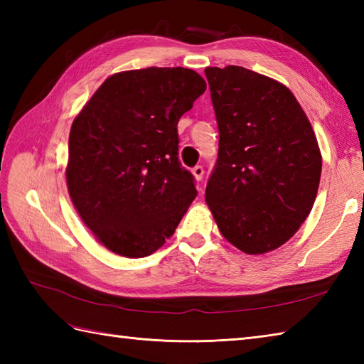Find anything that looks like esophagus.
I'll return each instance as SVG.
<instances>
[{"instance_id": "esophagus-1", "label": "esophagus", "mask_w": 364, "mask_h": 364, "mask_svg": "<svg viewBox=\"0 0 364 364\" xmlns=\"http://www.w3.org/2000/svg\"><path fill=\"white\" fill-rule=\"evenodd\" d=\"M192 173H194V176H196V180H197V181H202L203 173H205L203 166H196L194 168H192Z\"/></svg>"}]
</instances>
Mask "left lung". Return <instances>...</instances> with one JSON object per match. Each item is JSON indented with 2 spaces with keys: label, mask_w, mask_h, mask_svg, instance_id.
Instances as JSON below:
<instances>
[{
  "label": "left lung",
  "mask_w": 364,
  "mask_h": 364,
  "mask_svg": "<svg viewBox=\"0 0 364 364\" xmlns=\"http://www.w3.org/2000/svg\"><path fill=\"white\" fill-rule=\"evenodd\" d=\"M219 127L206 203L222 236L261 255L283 245L310 214L322 158L292 92L244 67H206Z\"/></svg>",
  "instance_id": "1"
}]
</instances>
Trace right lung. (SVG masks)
<instances>
[{"label":"right lung","instance_id":"add662e5","mask_svg":"<svg viewBox=\"0 0 364 364\" xmlns=\"http://www.w3.org/2000/svg\"><path fill=\"white\" fill-rule=\"evenodd\" d=\"M206 90L191 68L149 67L109 76L68 137L67 188L82 222L127 258L156 252L197 197L178 159V120Z\"/></svg>","mask_w":364,"mask_h":364}]
</instances>
